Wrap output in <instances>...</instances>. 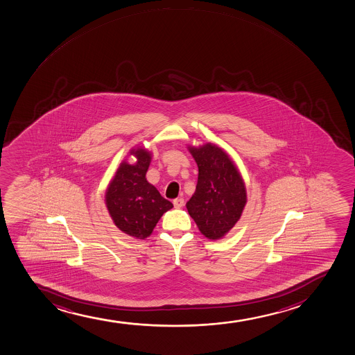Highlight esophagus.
I'll list each match as a JSON object with an SVG mask.
<instances>
[{
  "instance_id": "34e87169",
  "label": "esophagus",
  "mask_w": 355,
  "mask_h": 355,
  "mask_svg": "<svg viewBox=\"0 0 355 355\" xmlns=\"http://www.w3.org/2000/svg\"><path fill=\"white\" fill-rule=\"evenodd\" d=\"M173 204H174V207L175 208H181L184 205V200L182 198H179V199H175L173 201Z\"/></svg>"
}]
</instances>
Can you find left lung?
I'll return each instance as SVG.
<instances>
[{
  "label": "left lung",
  "mask_w": 355,
  "mask_h": 355,
  "mask_svg": "<svg viewBox=\"0 0 355 355\" xmlns=\"http://www.w3.org/2000/svg\"><path fill=\"white\" fill-rule=\"evenodd\" d=\"M199 175L189 199V216L208 239H220L241 219L246 205V188L236 164L221 148L207 143L189 147Z\"/></svg>",
  "instance_id": "left-lung-1"
}]
</instances>
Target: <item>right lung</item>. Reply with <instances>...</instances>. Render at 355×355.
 <instances>
[{"mask_svg":"<svg viewBox=\"0 0 355 355\" xmlns=\"http://www.w3.org/2000/svg\"><path fill=\"white\" fill-rule=\"evenodd\" d=\"M130 155L136 157V162L121 163L106 189L105 204L114 225L122 232L146 239L173 204L146 179L150 153L137 148L130 151Z\"/></svg>","mask_w":355,"mask_h":355,"instance_id":"add662e5","label":"right lung"}]
</instances>
